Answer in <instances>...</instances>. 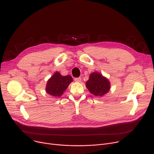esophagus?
<instances>
[{"label":"esophagus","mask_w":154,"mask_h":154,"mask_svg":"<svg viewBox=\"0 0 154 154\" xmlns=\"http://www.w3.org/2000/svg\"><path fill=\"white\" fill-rule=\"evenodd\" d=\"M74 80H75V82H81L82 79H81V78H80V77H78V78H75Z\"/></svg>","instance_id":"esophagus-1"}]
</instances>
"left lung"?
Returning <instances> with one entry per match:
<instances>
[{"label":"left lung","mask_w":154,"mask_h":154,"mask_svg":"<svg viewBox=\"0 0 154 154\" xmlns=\"http://www.w3.org/2000/svg\"><path fill=\"white\" fill-rule=\"evenodd\" d=\"M86 87L89 92L96 97L106 94L110 88L109 80L99 72H92L86 82Z\"/></svg>","instance_id":"8db88e82"}]
</instances>
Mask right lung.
Masks as SVG:
<instances>
[{"instance_id":"obj_1","label":"right lung","mask_w":154,"mask_h":154,"mask_svg":"<svg viewBox=\"0 0 154 154\" xmlns=\"http://www.w3.org/2000/svg\"><path fill=\"white\" fill-rule=\"evenodd\" d=\"M72 81L73 79L70 75L62 76L59 72H55L48 80L46 92L54 97H60Z\"/></svg>"}]
</instances>
